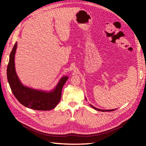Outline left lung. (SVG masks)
Here are the masks:
<instances>
[{"instance_id": "left-lung-1", "label": "left lung", "mask_w": 146, "mask_h": 146, "mask_svg": "<svg viewBox=\"0 0 146 146\" xmlns=\"http://www.w3.org/2000/svg\"><path fill=\"white\" fill-rule=\"evenodd\" d=\"M90 105L91 106L92 108H93L94 110H98V111H103V112H105V111H114V110H115L114 109H113V110H101V109H99L98 108H96L95 107H93V106H92L91 104H90Z\"/></svg>"}]
</instances>
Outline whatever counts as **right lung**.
<instances>
[{"mask_svg": "<svg viewBox=\"0 0 146 146\" xmlns=\"http://www.w3.org/2000/svg\"><path fill=\"white\" fill-rule=\"evenodd\" d=\"M17 42L10 55L7 66V79L13 94L19 102L25 107L40 111H48L54 109L61 99V91L68 76L61 78L56 86L50 91L33 89L24 85L20 81L15 69V58Z\"/></svg>", "mask_w": 146, "mask_h": 146, "instance_id": "add662e5", "label": "right lung"}]
</instances>
